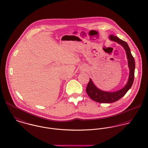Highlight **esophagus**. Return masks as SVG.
Wrapping results in <instances>:
<instances>
[{
    "label": "esophagus",
    "instance_id": "obj_1",
    "mask_svg": "<svg viewBox=\"0 0 148 148\" xmlns=\"http://www.w3.org/2000/svg\"><path fill=\"white\" fill-rule=\"evenodd\" d=\"M86 69H87V68H86V67H85V66H83V67H81V71H85L87 70Z\"/></svg>",
    "mask_w": 148,
    "mask_h": 148
}]
</instances>
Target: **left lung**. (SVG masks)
I'll use <instances>...</instances> for the list:
<instances>
[{"label": "left lung", "mask_w": 148, "mask_h": 148, "mask_svg": "<svg viewBox=\"0 0 148 148\" xmlns=\"http://www.w3.org/2000/svg\"><path fill=\"white\" fill-rule=\"evenodd\" d=\"M109 39L121 45L124 48L127 59L128 67L129 68V76L127 82L124 87L115 92H107L101 90L95 86L92 79L90 78L89 82L86 89V92L92 100L100 103H112L120 99L132 87L134 79L135 63L127 43L112 35L110 36Z\"/></svg>", "instance_id": "8db88e82"}]
</instances>
